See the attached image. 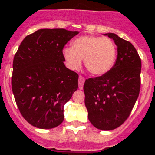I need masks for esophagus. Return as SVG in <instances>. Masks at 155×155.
I'll list each match as a JSON object with an SVG mask.
<instances>
[{
  "label": "esophagus",
  "instance_id": "esophagus-1",
  "mask_svg": "<svg viewBox=\"0 0 155 155\" xmlns=\"http://www.w3.org/2000/svg\"><path fill=\"white\" fill-rule=\"evenodd\" d=\"M84 83H85V78L83 77V76H81V75H80L79 76V88L83 89Z\"/></svg>",
  "mask_w": 155,
  "mask_h": 155
}]
</instances>
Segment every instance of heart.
<instances>
[{"label":"heart","instance_id":"obj_1","mask_svg":"<svg viewBox=\"0 0 155 155\" xmlns=\"http://www.w3.org/2000/svg\"><path fill=\"white\" fill-rule=\"evenodd\" d=\"M62 55L66 66L77 70L82 60L86 70L93 75H102L110 71L115 64L117 46L108 38L83 35L75 38L71 47L63 48Z\"/></svg>","mask_w":155,"mask_h":155}]
</instances>
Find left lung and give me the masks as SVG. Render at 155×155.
I'll return each instance as SVG.
<instances>
[{
  "mask_svg": "<svg viewBox=\"0 0 155 155\" xmlns=\"http://www.w3.org/2000/svg\"><path fill=\"white\" fill-rule=\"evenodd\" d=\"M117 46L115 64L107 74L85 81L89 121L104 131L121 126L130 115L140 91L141 59L130 42L106 33Z\"/></svg>",
  "mask_w": 155,
  "mask_h": 155,
  "instance_id": "left-lung-1",
  "label": "left lung"
}]
</instances>
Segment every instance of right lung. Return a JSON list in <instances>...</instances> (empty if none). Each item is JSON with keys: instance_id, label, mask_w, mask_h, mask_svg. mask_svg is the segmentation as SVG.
I'll return each instance as SVG.
<instances>
[{"instance_id": "obj_1", "label": "right lung", "mask_w": 155, "mask_h": 155, "mask_svg": "<svg viewBox=\"0 0 155 155\" xmlns=\"http://www.w3.org/2000/svg\"><path fill=\"white\" fill-rule=\"evenodd\" d=\"M79 32L39 29L27 36L13 59L12 89L17 107L32 126L49 129L64 121V106L78 89V75L64 65L62 50Z\"/></svg>"}]
</instances>
